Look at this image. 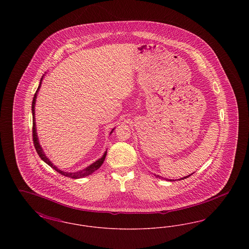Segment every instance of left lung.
<instances>
[{
    "instance_id": "1",
    "label": "left lung",
    "mask_w": 249,
    "mask_h": 249,
    "mask_svg": "<svg viewBox=\"0 0 249 249\" xmlns=\"http://www.w3.org/2000/svg\"><path fill=\"white\" fill-rule=\"evenodd\" d=\"M191 175H192V174H191ZM191 175H190V176H191ZM190 176L185 177V178H181V179H185V178H189V177H190ZM156 178H160V176H156ZM170 181H172V180H170Z\"/></svg>"
}]
</instances>
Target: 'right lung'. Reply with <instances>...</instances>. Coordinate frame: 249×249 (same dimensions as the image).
<instances>
[{
  "label": "right lung",
  "instance_id": "right-lung-1",
  "mask_svg": "<svg viewBox=\"0 0 249 249\" xmlns=\"http://www.w3.org/2000/svg\"><path fill=\"white\" fill-rule=\"evenodd\" d=\"M42 79H43V77L41 78V82H40V85H39V87H38V89H37V90H36V94H35V97H34V100H33V105H32V112H33V139H34V144H35V147H36V152L38 153L39 157H40V158H41V159H42L46 163H48V165L51 166L54 170H56L59 174L62 175V176H64V177L74 178V179H76V178H84V177H88V176L91 175L92 173H94L96 170H98V169L102 166V164H103V163H104V161H105V159H106V156H107V152H106L101 159H99L97 161H95L94 163H92L91 165L87 167L86 169H84L82 171H80V172H76V173H66V172L60 171V170H59L56 166H54L52 164V162H51V161L48 160V158H47V156H46L45 153H44V151H43L42 147H41V146H40V144H39L38 138H37V133H36V118H35V106H36V97H37V92H38V90H39V89H40V87H41ZM113 130H114V129L111 130L110 134L113 132Z\"/></svg>",
  "mask_w": 249,
  "mask_h": 249
}]
</instances>
